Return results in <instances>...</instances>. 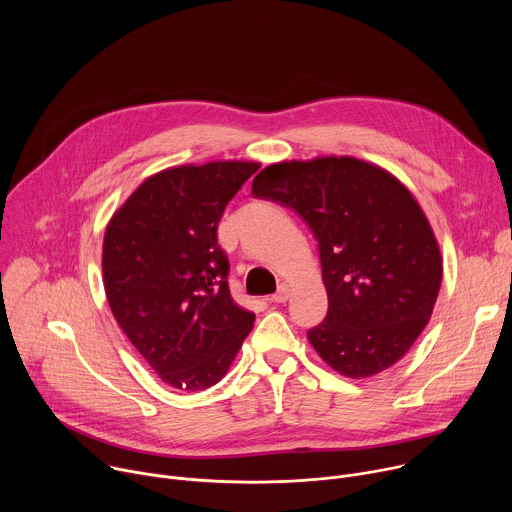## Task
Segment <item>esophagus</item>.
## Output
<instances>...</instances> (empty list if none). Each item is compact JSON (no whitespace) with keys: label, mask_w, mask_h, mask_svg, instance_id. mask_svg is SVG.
I'll return each instance as SVG.
<instances>
[{"label":"esophagus","mask_w":512,"mask_h":512,"mask_svg":"<svg viewBox=\"0 0 512 512\" xmlns=\"http://www.w3.org/2000/svg\"><path fill=\"white\" fill-rule=\"evenodd\" d=\"M287 298H289V285H287L285 281H281V283H279V289L271 296V302H275V304H285Z\"/></svg>","instance_id":"1"}]
</instances>
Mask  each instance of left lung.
Wrapping results in <instances>:
<instances>
[{
	"mask_svg": "<svg viewBox=\"0 0 512 512\" xmlns=\"http://www.w3.org/2000/svg\"><path fill=\"white\" fill-rule=\"evenodd\" d=\"M251 192L294 208L312 229L328 314L308 332L320 358L348 379L401 360L427 326L442 285V253L409 188L350 156L277 162Z\"/></svg>",
	"mask_w": 512,
	"mask_h": 512,
	"instance_id": "left-lung-1",
	"label": "left lung"
}]
</instances>
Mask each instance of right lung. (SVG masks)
I'll list each match as a JSON object with an SVG mask.
<instances>
[{
	"label": "right lung",
	"instance_id": "right-lung-1",
	"mask_svg": "<svg viewBox=\"0 0 512 512\" xmlns=\"http://www.w3.org/2000/svg\"><path fill=\"white\" fill-rule=\"evenodd\" d=\"M257 162L184 164L145 178L103 239L109 308L143 360L178 391H202L233 364L255 314L235 304L216 245L225 206Z\"/></svg>",
	"mask_w": 512,
	"mask_h": 512
}]
</instances>
